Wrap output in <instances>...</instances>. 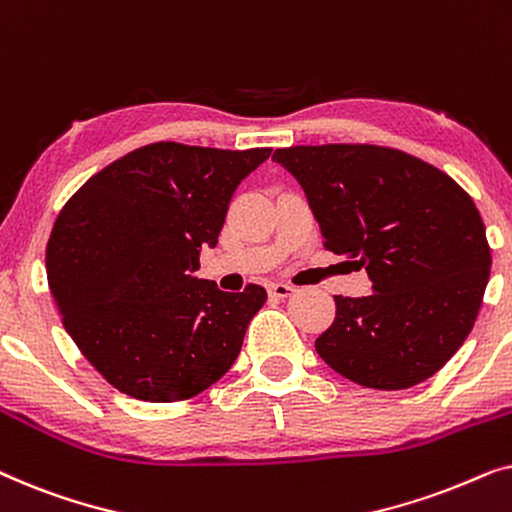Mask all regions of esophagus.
Segmentation results:
<instances>
[{
    "mask_svg": "<svg viewBox=\"0 0 512 512\" xmlns=\"http://www.w3.org/2000/svg\"><path fill=\"white\" fill-rule=\"evenodd\" d=\"M293 291H296V289H293L291 284H282V282L268 286V296L270 298H289Z\"/></svg>",
    "mask_w": 512,
    "mask_h": 512,
    "instance_id": "esophagus-1",
    "label": "esophagus"
}]
</instances>
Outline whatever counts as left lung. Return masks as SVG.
<instances>
[{"label": "left lung", "mask_w": 512, "mask_h": 512, "mask_svg": "<svg viewBox=\"0 0 512 512\" xmlns=\"http://www.w3.org/2000/svg\"><path fill=\"white\" fill-rule=\"evenodd\" d=\"M303 186L324 247L366 268L373 293L335 296L317 354L370 389H408L464 345L492 268L485 223L464 188L389 146L277 149Z\"/></svg>", "instance_id": "left-lung-1"}]
</instances>
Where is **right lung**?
Returning a JSON list of instances; mask_svg holds the SVG:
<instances>
[{
    "label": "right lung",
    "instance_id": "obj_1",
    "mask_svg": "<svg viewBox=\"0 0 512 512\" xmlns=\"http://www.w3.org/2000/svg\"><path fill=\"white\" fill-rule=\"evenodd\" d=\"M272 149L156 142L93 174L46 247L65 331L97 373L149 403L186 401L233 366L263 286L219 291L193 275L216 247L230 198Z\"/></svg>",
    "mask_w": 512,
    "mask_h": 512
}]
</instances>
